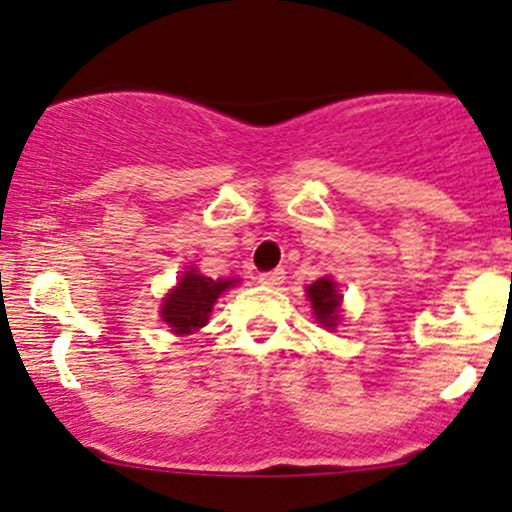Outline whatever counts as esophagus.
Returning <instances> with one entry per match:
<instances>
[{"label":"esophagus","instance_id":"1","mask_svg":"<svg viewBox=\"0 0 512 512\" xmlns=\"http://www.w3.org/2000/svg\"><path fill=\"white\" fill-rule=\"evenodd\" d=\"M260 282L267 286H279L284 284V269H272V272H262Z\"/></svg>","mask_w":512,"mask_h":512}]
</instances>
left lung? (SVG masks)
Returning a JSON list of instances; mask_svg holds the SVG:
<instances>
[{"label":"left lung","instance_id":"1","mask_svg":"<svg viewBox=\"0 0 512 512\" xmlns=\"http://www.w3.org/2000/svg\"><path fill=\"white\" fill-rule=\"evenodd\" d=\"M306 296H308V301H311V308H313V313H316L318 323L328 330L338 328L342 296L338 294V286H335L333 279L320 277L313 284H308Z\"/></svg>","mask_w":512,"mask_h":512}]
</instances>
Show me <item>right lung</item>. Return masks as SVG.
<instances>
[{"label":"right lung","mask_w":512,"mask_h":512,"mask_svg":"<svg viewBox=\"0 0 512 512\" xmlns=\"http://www.w3.org/2000/svg\"><path fill=\"white\" fill-rule=\"evenodd\" d=\"M235 284L238 279H211L204 277L196 267H189L162 301L160 316L174 335H192L209 323L213 303Z\"/></svg>","instance_id":"add662e5"}]
</instances>
